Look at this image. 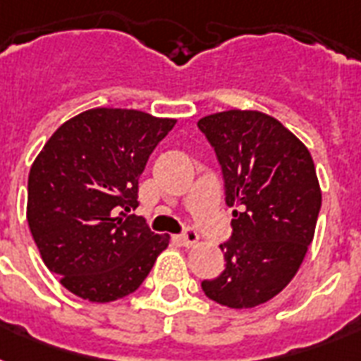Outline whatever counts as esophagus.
<instances>
[{"mask_svg": "<svg viewBox=\"0 0 361 361\" xmlns=\"http://www.w3.org/2000/svg\"><path fill=\"white\" fill-rule=\"evenodd\" d=\"M176 240H178V243L183 247H192L197 245L198 243V234L192 228H187L183 234H180V236H176Z\"/></svg>", "mask_w": 361, "mask_h": 361, "instance_id": "34e87169", "label": "esophagus"}]
</instances>
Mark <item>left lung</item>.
Listing matches in <instances>:
<instances>
[{"instance_id":"8db88e82","label":"left lung","mask_w":361,"mask_h":361,"mask_svg":"<svg viewBox=\"0 0 361 361\" xmlns=\"http://www.w3.org/2000/svg\"><path fill=\"white\" fill-rule=\"evenodd\" d=\"M198 129L215 149L234 208L232 238L219 245L225 269L202 281V290L226 307H257L290 283L313 241L322 204L313 157L258 110L206 116Z\"/></svg>"}]
</instances>
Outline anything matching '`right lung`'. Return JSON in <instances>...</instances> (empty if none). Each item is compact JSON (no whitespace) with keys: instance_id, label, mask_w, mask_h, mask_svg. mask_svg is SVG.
<instances>
[{"instance_id":"1","label":"right lung","mask_w":361,"mask_h":361,"mask_svg":"<svg viewBox=\"0 0 361 361\" xmlns=\"http://www.w3.org/2000/svg\"><path fill=\"white\" fill-rule=\"evenodd\" d=\"M174 125L140 110H86L65 121L31 164V236L75 296L97 303L127 296L169 247V234H153L125 212L138 206V178Z\"/></svg>"}]
</instances>
